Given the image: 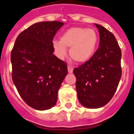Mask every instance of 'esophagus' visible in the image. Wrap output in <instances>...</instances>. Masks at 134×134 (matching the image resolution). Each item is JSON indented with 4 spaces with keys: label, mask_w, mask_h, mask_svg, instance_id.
<instances>
[{
    "label": "esophagus",
    "mask_w": 134,
    "mask_h": 134,
    "mask_svg": "<svg viewBox=\"0 0 134 134\" xmlns=\"http://www.w3.org/2000/svg\"><path fill=\"white\" fill-rule=\"evenodd\" d=\"M68 71L69 73H72L73 72V67H72L71 66H68Z\"/></svg>",
    "instance_id": "34e87169"
}]
</instances>
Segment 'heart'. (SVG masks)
<instances>
[{
    "label": "heart",
    "mask_w": 134,
    "mask_h": 134,
    "mask_svg": "<svg viewBox=\"0 0 134 134\" xmlns=\"http://www.w3.org/2000/svg\"><path fill=\"white\" fill-rule=\"evenodd\" d=\"M98 41V35L93 29L83 27H73L62 34L60 41H53V47L60 59L67 55L70 47V55L77 63H84L94 53Z\"/></svg>",
    "instance_id": "1"
}]
</instances>
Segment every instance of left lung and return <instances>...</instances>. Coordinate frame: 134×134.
Segmentation results:
<instances>
[{"instance_id":"8db88e82","label":"left lung","mask_w":134,"mask_h":134,"mask_svg":"<svg viewBox=\"0 0 134 134\" xmlns=\"http://www.w3.org/2000/svg\"><path fill=\"white\" fill-rule=\"evenodd\" d=\"M95 25L100 34L99 48L90 60L73 70L79 101L88 108H101L109 102L121 77V51L115 36Z\"/></svg>"}]
</instances>
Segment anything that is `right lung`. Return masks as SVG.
<instances>
[{"label":"right lung","instance_id":"obj_1","mask_svg":"<svg viewBox=\"0 0 134 134\" xmlns=\"http://www.w3.org/2000/svg\"><path fill=\"white\" fill-rule=\"evenodd\" d=\"M64 23H36L21 32L11 53L12 79L24 101L38 110L55 105L67 75L66 63L53 55V39Z\"/></svg>","mask_w":134,"mask_h":134}]
</instances>
